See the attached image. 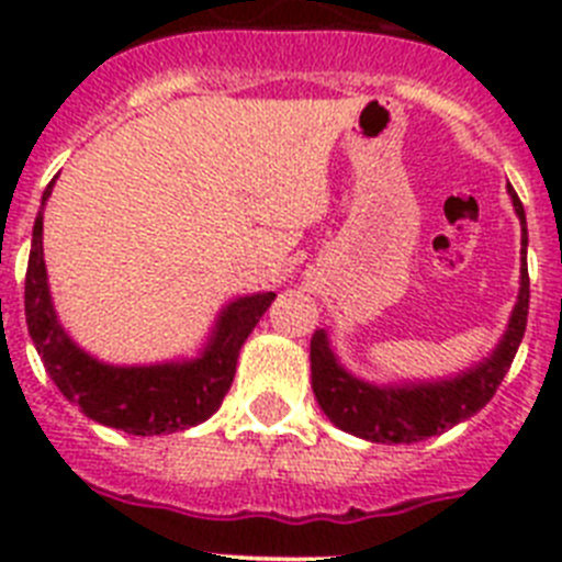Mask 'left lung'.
<instances>
[{"label":"left lung","mask_w":562,"mask_h":562,"mask_svg":"<svg viewBox=\"0 0 562 562\" xmlns=\"http://www.w3.org/2000/svg\"><path fill=\"white\" fill-rule=\"evenodd\" d=\"M515 213L524 225L526 252V216L515 188H509ZM529 315V270L520 267V295L515 304L509 329L490 360L475 366L473 371L456 380L430 382V385H405V389H374L369 382L355 380L337 366L324 331H315L310 342L312 360V391L317 405L346 434H355L369 441H389V445H411L428 436H439L459 422L479 414L493 400L501 380L509 371L526 331Z\"/></svg>","instance_id":"obj_1"}]
</instances>
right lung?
Masks as SVG:
<instances>
[{"label": "right lung", "instance_id": "obj_1", "mask_svg": "<svg viewBox=\"0 0 562 562\" xmlns=\"http://www.w3.org/2000/svg\"><path fill=\"white\" fill-rule=\"evenodd\" d=\"M56 182V180H53ZM53 182L44 191L47 202ZM42 202V207H44ZM44 213L33 225L27 276H24V317L44 369L64 396L83 411L89 419L126 430L132 436H160L193 428L220 411L233 374L241 342L272 304L276 292L238 297L222 312L205 355L182 366H148V369H114L83 355L64 335L56 312L49 304L47 270L42 250Z\"/></svg>", "mask_w": 562, "mask_h": 562}]
</instances>
